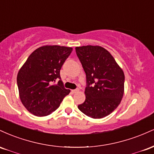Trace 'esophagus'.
<instances>
[{"mask_svg": "<svg viewBox=\"0 0 154 154\" xmlns=\"http://www.w3.org/2000/svg\"><path fill=\"white\" fill-rule=\"evenodd\" d=\"M72 92L73 93H77V92H79V89H75V90H72Z\"/></svg>", "mask_w": 154, "mask_h": 154, "instance_id": "obj_1", "label": "esophagus"}]
</instances>
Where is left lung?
<instances>
[{"instance_id":"left-lung-1","label":"left lung","mask_w":154,"mask_h":154,"mask_svg":"<svg viewBox=\"0 0 154 154\" xmlns=\"http://www.w3.org/2000/svg\"><path fill=\"white\" fill-rule=\"evenodd\" d=\"M76 54L86 74L85 100L78 109L93 119L112 113L125 91V74L107 50L98 45L76 47Z\"/></svg>"}]
</instances>
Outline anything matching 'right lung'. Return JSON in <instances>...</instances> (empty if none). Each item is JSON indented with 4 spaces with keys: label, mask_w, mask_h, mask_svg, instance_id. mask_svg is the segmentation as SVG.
Instances as JSON below:
<instances>
[{
    "label": "right lung",
    "mask_w": 154,
    "mask_h": 154,
    "mask_svg": "<svg viewBox=\"0 0 154 154\" xmlns=\"http://www.w3.org/2000/svg\"><path fill=\"white\" fill-rule=\"evenodd\" d=\"M72 51L70 47L43 45L29 55L17 75L19 98L28 111L38 116L49 115L70 93L63 87L60 70ZM57 79L58 84H53Z\"/></svg>",
    "instance_id": "right-lung-1"
}]
</instances>
